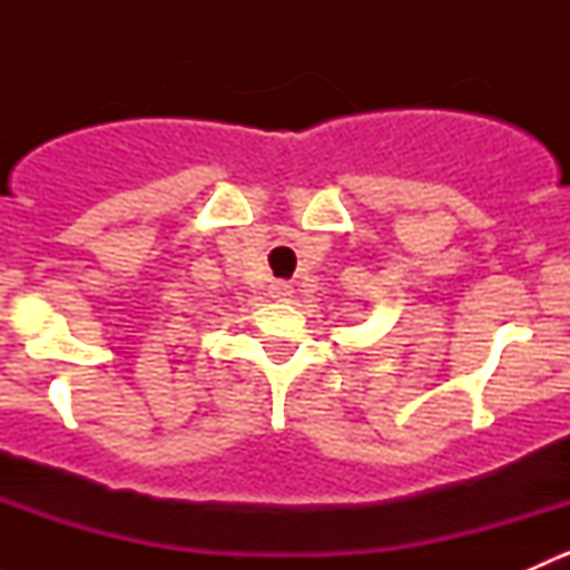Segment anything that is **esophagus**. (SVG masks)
<instances>
[{
  "instance_id": "34e87169",
  "label": "esophagus",
  "mask_w": 570,
  "mask_h": 570,
  "mask_svg": "<svg viewBox=\"0 0 570 570\" xmlns=\"http://www.w3.org/2000/svg\"><path fill=\"white\" fill-rule=\"evenodd\" d=\"M269 297H275V301H289L292 286L286 284V281H273V284H269Z\"/></svg>"
}]
</instances>
